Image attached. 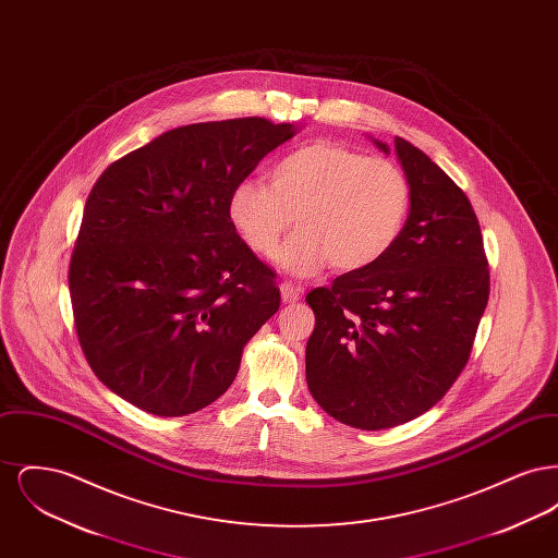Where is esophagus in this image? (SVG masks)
<instances>
[{
	"mask_svg": "<svg viewBox=\"0 0 558 558\" xmlns=\"http://www.w3.org/2000/svg\"><path fill=\"white\" fill-rule=\"evenodd\" d=\"M280 294H282V301H284L287 305H294V303H299V299H301V289L294 287L291 282H282V284H280Z\"/></svg>",
	"mask_w": 558,
	"mask_h": 558,
	"instance_id": "1",
	"label": "esophagus"
}]
</instances>
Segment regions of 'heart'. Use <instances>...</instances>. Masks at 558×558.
Wrapping results in <instances>:
<instances>
[{
  "label": "heart",
  "mask_w": 558,
  "mask_h": 558,
  "mask_svg": "<svg viewBox=\"0 0 558 558\" xmlns=\"http://www.w3.org/2000/svg\"><path fill=\"white\" fill-rule=\"evenodd\" d=\"M410 205L412 187L398 162L314 142L278 160L269 186L240 182L228 215L244 244L264 257L294 217L299 230L280 248L278 264L292 276H316L328 264L337 271L378 264L401 236Z\"/></svg>",
  "instance_id": "obj_1"
}]
</instances>
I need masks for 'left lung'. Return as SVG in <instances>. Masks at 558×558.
Returning a JSON list of instances; mask_svg holds the SVG:
<instances>
[{
    "label": "left lung",
    "mask_w": 558,
    "mask_h": 558,
    "mask_svg": "<svg viewBox=\"0 0 558 558\" xmlns=\"http://www.w3.org/2000/svg\"><path fill=\"white\" fill-rule=\"evenodd\" d=\"M389 155V146L374 140ZM412 187L393 248L305 296L314 399L343 425L380 430L418 418L464 371L489 299V269L466 194L423 150L396 137Z\"/></svg>",
    "instance_id": "8db88e82"
}]
</instances>
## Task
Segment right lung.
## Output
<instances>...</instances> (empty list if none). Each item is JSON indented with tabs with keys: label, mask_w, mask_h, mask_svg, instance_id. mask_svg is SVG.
<instances>
[{
	"label": "right lung",
	"mask_w": 558,
	"mask_h": 558,
	"mask_svg": "<svg viewBox=\"0 0 558 558\" xmlns=\"http://www.w3.org/2000/svg\"><path fill=\"white\" fill-rule=\"evenodd\" d=\"M296 128L262 117L165 132L92 187L69 267L80 345L112 393L157 416L221 398L280 307L228 201Z\"/></svg>",
	"instance_id": "1"
}]
</instances>
